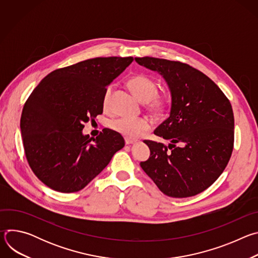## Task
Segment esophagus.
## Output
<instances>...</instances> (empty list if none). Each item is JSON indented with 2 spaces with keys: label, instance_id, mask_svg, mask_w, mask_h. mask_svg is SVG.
<instances>
[{
  "label": "esophagus",
  "instance_id": "1",
  "mask_svg": "<svg viewBox=\"0 0 258 258\" xmlns=\"http://www.w3.org/2000/svg\"><path fill=\"white\" fill-rule=\"evenodd\" d=\"M124 140H125V144H126V145H132V144L137 143L136 140H132V139H128V138H125Z\"/></svg>",
  "mask_w": 258,
  "mask_h": 258
}]
</instances>
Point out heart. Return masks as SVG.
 Segmentation results:
<instances>
[{
  "instance_id": "1",
  "label": "heart",
  "mask_w": 258,
  "mask_h": 258,
  "mask_svg": "<svg viewBox=\"0 0 258 258\" xmlns=\"http://www.w3.org/2000/svg\"><path fill=\"white\" fill-rule=\"evenodd\" d=\"M127 85L134 95L142 102L147 103V106L154 113H162L167 105V101L159 97L157 84L149 77L138 75L130 79ZM113 86H108L103 96V106L108 108L111 101ZM111 127L118 134L128 138L137 139L144 135L150 128V121L147 118H128L120 117L111 122Z\"/></svg>"
}]
</instances>
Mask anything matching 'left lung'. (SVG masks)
<instances>
[{"label":"left lung","instance_id":"1","mask_svg":"<svg viewBox=\"0 0 258 258\" xmlns=\"http://www.w3.org/2000/svg\"><path fill=\"white\" fill-rule=\"evenodd\" d=\"M135 60L160 75L171 97L169 117L154 131L170 143L144 141L151 154L141 167L163 194L195 196L212 185L231 158V103L208 77L188 64L153 57Z\"/></svg>","mask_w":258,"mask_h":258}]
</instances>
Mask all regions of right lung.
<instances>
[{"mask_svg":"<svg viewBox=\"0 0 258 258\" xmlns=\"http://www.w3.org/2000/svg\"><path fill=\"white\" fill-rule=\"evenodd\" d=\"M133 57L94 58L52 71L24 104L20 130L25 156L46 186L73 193L84 189L123 148L122 136L104 128L95 139L84 123L103 112L106 88Z\"/></svg>","mask_w":258,"mask_h":258,"instance_id":"obj_1","label":"right lung"}]
</instances>
